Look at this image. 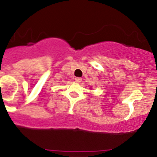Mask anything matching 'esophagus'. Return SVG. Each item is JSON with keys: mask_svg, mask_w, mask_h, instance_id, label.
Returning a JSON list of instances; mask_svg holds the SVG:
<instances>
[{"mask_svg": "<svg viewBox=\"0 0 157 157\" xmlns=\"http://www.w3.org/2000/svg\"><path fill=\"white\" fill-rule=\"evenodd\" d=\"M75 80L76 82H82V78L76 77L75 78Z\"/></svg>", "mask_w": 157, "mask_h": 157, "instance_id": "34e87169", "label": "esophagus"}]
</instances>
